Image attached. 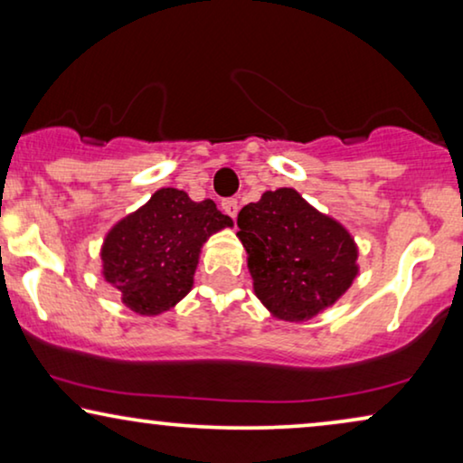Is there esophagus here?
<instances>
[{
    "instance_id": "obj_1",
    "label": "esophagus",
    "mask_w": 463,
    "mask_h": 463,
    "mask_svg": "<svg viewBox=\"0 0 463 463\" xmlns=\"http://www.w3.org/2000/svg\"><path fill=\"white\" fill-rule=\"evenodd\" d=\"M221 206H223V211L230 214L232 219H236L238 217V211H240V204H238V200L236 198H227V200H223L221 202Z\"/></svg>"
}]
</instances>
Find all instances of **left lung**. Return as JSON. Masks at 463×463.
Here are the masks:
<instances>
[{
  "instance_id": "1",
  "label": "left lung",
  "mask_w": 463,
  "mask_h": 463,
  "mask_svg": "<svg viewBox=\"0 0 463 463\" xmlns=\"http://www.w3.org/2000/svg\"><path fill=\"white\" fill-rule=\"evenodd\" d=\"M238 227L257 299L278 320H312L358 276L352 233L293 187L265 192L246 204Z\"/></svg>"
}]
</instances>
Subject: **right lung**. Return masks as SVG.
Wrapping results in <instances>:
<instances>
[{"label":"right lung","mask_w":463,"mask_h":463,"mask_svg":"<svg viewBox=\"0 0 463 463\" xmlns=\"http://www.w3.org/2000/svg\"><path fill=\"white\" fill-rule=\"evenodd\" d=\"M225 227L233 221L213 200L162 187L107 232L100 274L132 312L164 314L192 290L202 246Z\"/></svg>","instance_id":"right-lung-1"}]
</instances>
